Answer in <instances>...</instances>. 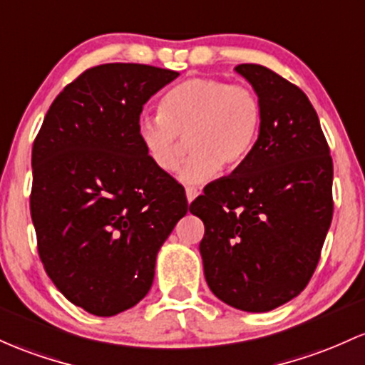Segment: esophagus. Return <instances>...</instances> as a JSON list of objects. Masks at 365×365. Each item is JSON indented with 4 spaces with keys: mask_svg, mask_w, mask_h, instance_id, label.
Wrapping results in <instances>:
<instances>
[{
    "mask_svg": "<svg viewBox=\"0 0 365 365\" xmlns=\"http://www.w3.org/2000/svg\"><path fill=\"white\" fill-rule=\"evenodd\" d=\"M185 194H187V201H189V204H190L199 195V190L195 189V187H187Z\"/></svg>",
    "mask_w": 365,
    "mask_h": 365,
    "instance_id": "1",
    "label": "esophagus"
}]
</instances>
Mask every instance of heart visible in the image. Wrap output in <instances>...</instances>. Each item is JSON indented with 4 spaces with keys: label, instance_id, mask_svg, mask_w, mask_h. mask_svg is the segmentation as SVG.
Here are the masks:
<instances>
[{
    "label": "heart",
    "instance_id": "1",
    "mask_svg": "<svg viewBox=\"0 0 365 365\" xmlns=\"http://www.w3.org/2000/svg\"><path fill=\"white\" fill-rule=\"evenodd\" d=\"M263 110L258 95L246 85L216 78H194L164 93L161 114L142 115L138 138L150 163L163 173L178 166L185 140L192 154L180 168V180L197 185L234 171L253 154Z\"/></svg>",
    "mask_w": 365,
    "mask_h": 365
}]
</instances>
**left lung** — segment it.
Instances as JSON below:
<instances>
[{
  "instance_id": "obj_1",
  "label": "left lung",
  "mask_w": 365,
  "mask_h": 365,
  "mask_svg": "<svg viewBox=\"0 0 365 365\" xmlns=\"http://www.w3.org/2000/svg\"><path fill=\"white\" fill-rule=\"evenodd\" d=\"M235 71L263 110L253 154L190 204L204 223V277L244 312L274 310L307 287L332 220V159L319 115L298 86L258 63Z\"/></svg>"
}]
</instances>
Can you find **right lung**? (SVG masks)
I'll return each mask as SVG.
<instances>
[{"label":"right lung","instance_id":"1","mask_svg":"<svg viewBox=\"0 0 365 365\" xmlns=\"http://www.w3.org/2000/svg\"><path fill=\"white\" fill-rule=\"evenodd\" d=\"M176 78L143 63L91 67L60 91L34 140L39 258L60 293L98 317L149 293L155 256L189 210L138 138L143 106Z\"/></svg>","mask_w":365,"mask_h":365}]
</instances>
